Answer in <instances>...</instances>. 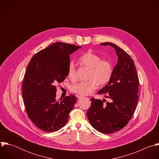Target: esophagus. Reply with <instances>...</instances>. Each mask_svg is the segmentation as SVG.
<instances>
[{"mask_svg": "<svg viewBox=\"0 0 159 159\" xmlns=\"http://www.w3.org/2000/svg\"><path fill=\"white\" fill-rule=\"evenodd\" d=\"M77 97L78 98V99H81L83 98L82 96H80V95H77Z\"/></svg>", "mask_w": 159, "mask_h": 159, "instance_id": "esophagus-1", "label": "esophagus"}]
</instances>
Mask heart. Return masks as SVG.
<instances>
[{
    "mask_svg": "<svg viewBox=\"0 0 159 159\" xmlns=\"http://www.w3.org/2000/svg\"><path fill=\"white\" fill-rule=\"evenodd\" d=\"M79 63L89 69L88 81L80 82L74 84L71 90L77 94L87 96L91 94L98 87V85H106L111 79L114 66L109 59H102L98 53L87 51L79 58ZM67 77L71 80L77 79L76 69L73 61L69 63L66 70Z\"/></svg>",
    "mask_w": 159,
    "mask_h": 159,
    "instance_id": "1",
    "label": "heart"
}]
</instances>
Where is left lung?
Listing matches in <instances>:
<instances>
[{
	"label": "left lung",
	"instance_id": "8db88e82",
	"mask_svg": "<svg viewBox=\"0 0 159 159\" xmlns=\"http://www.w3.org/2000/svg\"><path fill=\"white\" fill-rule=\"evenodd\" d=\"M101 44L114 48L118 60L111 80L98 91L99 95H104L111 102L90 99L92 102L87 118L96 130L110 134L123 129L132 118L139 98V79L129 54L113 43L106 42Z\"/></svg>",
	"mask_w": 159,
	"mask_h": 159
}]
</instances>
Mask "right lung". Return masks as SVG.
Wrapping results in <instances>:
<instances>
[{"instance_id": "add662e5", "label": "right lung", "mask_w": 159, "mask_h": 159, "mask_svg": "<svg viewBox=\"0 0 159 159\" xmlns=\"http://www.w3.org/2000/svg\"><path fill=\"white\" fill-rule=\"evenodd\" d=\"M74 44L56 42L34 55L22 82V98L27 115L40 129L54 132L65 125L77 98L56 100V85L67 76L70 55L80 48Z\"/></svg>"}]
</instances>
